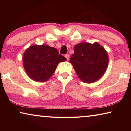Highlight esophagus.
Returning <instances> with one entry per match:
<instances>
[{
    "label": "esophagus",
    "instance_id": "1",
    "mask_svg": "<svg viewBox=\"0 0 131 131\" xmlns=\"http://www.w3.org/2000/svg\"><path fill=\"white\" fill-rule=\"evenodd\" d=\"M65 57V58H66V59H67V60L68 61L69 59V55L68 54H66Z\"/></svg>",
    "mask_w": 131,
    "mask_h": 131
}]
</instances>
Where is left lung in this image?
Wrapping results in <instances>:
<instances>
[{
    "mask_svg": "<svg viewBox=\"0 0 131 131\" xmlns=\"http://www.w3.org/2000/svg\"><path fill=\"white\" fill-rule=\"evenodd\" d=\"M70 59L76 74L83 82L91 83L102 76L108 63L107 52L97 43H81L74 47Z\"/></svg>",
    "mask_w": 131,
    "mask_h": 131,
    "instance_id": "1",
    "label": "left lung"
}]
</instances>
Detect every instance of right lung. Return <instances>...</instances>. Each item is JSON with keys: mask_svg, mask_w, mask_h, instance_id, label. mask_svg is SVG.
Listing matches in <instances>:
<instances>
[{"mask_svg": "<svg viewBox=\"0 0 131 131\" xmlns=\"http://www.w3.org/2000/svg\"><path fill=\"white\" fill-rule=\"evenodd\" d=\"M23 61L28 76L35 81L44 82L54 74L58 64L66 59L48 45H34L26 49Z\"/></svg>", "mask_w": 131, "mask_h": 131, "instance_id": "1", "label": "right lung"}]
</instances>
